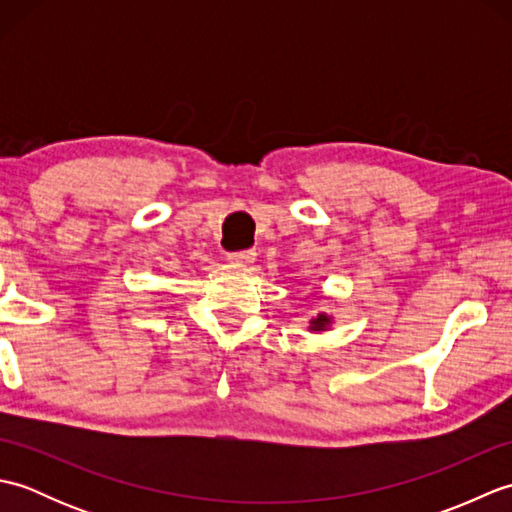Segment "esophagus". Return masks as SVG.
Listing matches in <instances>:
<instances>
[{
	"mask_svg": "<svg viewBox=\"0 0 512 512\" xmlns=\"http://www.w3.org/2000/svg\"><path fill=\"white\" fill-rule=\"evenodd\" d=\"M255 257H257L255 250H239V253H231V255H228V262H231V264H237V266H242V264H253V262H255Z\"/></svg>",
	"mask_w": 512,
	"mask_h": 512,
	"instance_id": "esophagus-1",
	"label": "esophagus"
}]
</instances>
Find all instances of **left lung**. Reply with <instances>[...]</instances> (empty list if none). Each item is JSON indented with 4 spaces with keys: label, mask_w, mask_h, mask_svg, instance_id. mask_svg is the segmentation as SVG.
Masks as SVG:
<instances>
[{
    "label": "left lung",
    "mask_w": 512,
    "mask_h": 512,
    "mask_svg": "<svg viewBox=\"0 0 512 512\" xmlns=\"http://www.w3.org/2000/svg\"><path fill=\"white\" fill-rule=\"evenodd\" d=\"M332 325V317H328V314L321 312L317 314V317L310 319V332H325Z\"/></svg>",
    "instance_id": "obj_1"
}]
</instances>
